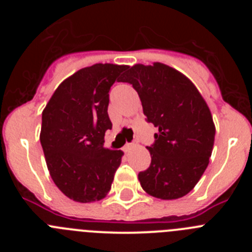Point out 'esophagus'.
I'll use <instances>...</instances> for the list:
<instances>
[{
	"instance_id": "34e87169",
	"label": "esophagus",
	"mask_w": 252,
	"mask_h": 252,
	"mask_svg": "<svg viewBox=\"0 0 252 252\" xmlns=\"http://www.w3.org/2000/svg\"><path fill=\"white\" fill-rule=\"evenodd\" d=\"M137 145H139V142H137V141H133V142H131V144H126V145H125V148H124L125 153H128V151L132 150L133 148H136Z\"/></svg>"
}]
</instances>
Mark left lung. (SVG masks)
Wrapping results in <instances>:
<instances>
[{"mask_svg": "<svg viewBox=\"0 0 252 252\" xmlns=\"http://www.w3.org/2000/svg\"><path fill=\"white\" fill-rule=\"evenodd\" d=\"M121 82L132 84L148 122L159 130L148 146L150 166L139 173L142 189L165 201L184 197L212 155L216 127L208 104L190 79L162 63L135 64Z\"/></svg>", "mask_w": 252, "mask_h": 252, "instance_id": "obj_1", "label": "left lung"}]
</instances>
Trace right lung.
Masks as SVG:
<instances>
[{
    "label": "right lung",
    "instance_id": "1",
    "mask_svg": "<svg viewBox=\"0 0 252 252\" xmlns=\"http://www.w3.org/2000/svg\"><path fill=\"white\" fill-rule=\"evenodd\" d=\"M127 65L94 64L59 84L43 111L40 142L55 186L79 203L101 201L121 164V150L103 146L112 128L107 113L111 87Z\"/></svg>",
    "mask_w": 252,
    "mask_h": 252
}]
</instances>
